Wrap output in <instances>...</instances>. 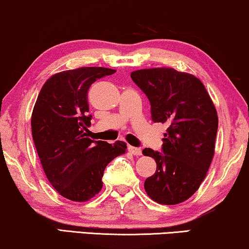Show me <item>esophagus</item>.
Instances as JSON below:
<instances>
[{
  "mask_svg": "<svg viewBox=\"0 0 249 249\" xmlns=\"http://www.w3.org/2000/svg\"><path fill=\"white\" fill-rule=\"evenodd\" d=\"M129 151L134 155H142V148L141 147H135V146H129Z\"/></svg>",
  "mask_w": 249,
  "mask_h": 249,
  "instance_id": "1",
  "label": "esophagus"
}]
</instances>
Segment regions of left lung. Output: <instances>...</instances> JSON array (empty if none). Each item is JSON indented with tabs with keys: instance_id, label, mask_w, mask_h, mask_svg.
<instances>
[{
	"instance_id": "left-lung-1",
	"label": "left lung",
	"mask_w": 249,
	"mask_h": 249,
	"mask_svg": "<svg viewBox=\"0 0 249 249\" xmlns=\"http://www.w3.org/2000/svg\"><path fill=\"white\" fill-rule=\"evenodd\" d=\"M131 79L151 103L152 120L168 125L162 152L142 149L156 162L144 187L153 200L175 205L195 194L214 155L217 114L198 78L172 68L131 72Z\"/></svg>"
}]
</instances>
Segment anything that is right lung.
Here are the masks:
<instances>
[{"label":"right lung","instance_id":"right-lung-1","mask_svg":"<svg viewBox=\"0 0 249 249\" xmlns=\"http://www.w3.org/2000/svg\"><path fill=\"white\" fill-rule=\"evenodd\" d=\"M114 72L84 67L53 74L34 107L33 139L44 172L54 189L73 202H85L100 193L107 165L127 149L124 142L108 144L87 137L91 120L88 89Z\"/></svg>","mask_w":249,"mask_h":249}]
</instances>
